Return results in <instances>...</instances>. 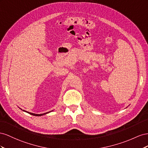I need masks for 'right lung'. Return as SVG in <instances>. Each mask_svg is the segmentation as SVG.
<instances>
[{
  "label": "right lung",
  "instance_id": "add662e5",
  "mask_svg": "<svg viewBox=\"0 0 148 148\" xmlns=\"http://www.w3.org/2000/svg\"><path fill=\"white\" fill-rule=\"evenodd\" d=\"M21 109V108H20ZM22 110H23V112H27V113H29V114H30V115H33V116H42V115H46V114H47V113H49L50 112H47V113H43V114H35V113H31V112H27V111H25V110H22V109H21ZM53 111V110H52Z\"/></svg>",
  "mask_w": 148,
  "mask_h": 148
}]
</instances>
